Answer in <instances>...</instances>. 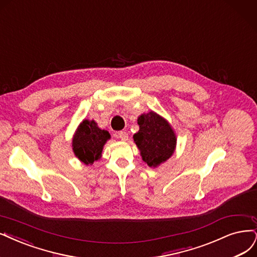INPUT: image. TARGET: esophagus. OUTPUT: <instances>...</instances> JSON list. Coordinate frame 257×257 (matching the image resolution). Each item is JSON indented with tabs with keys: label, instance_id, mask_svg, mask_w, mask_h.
Masks as SVG:
<instances>
[{
	"label": "esophagus",
	"instance_id": "34e87169",
	"mask_svg": "<svg viewBox=\"0 0 257 257\" xmlns=\"http://www.w3.org/2000/svg\"><path fill=\"white\" fill-rule=\"evenodd\" d=\"M117 137L121 140V141H127L128 140V134L126 131H119L117 134Z\"/></svg>",
	"mask_w": 257,
	"mask_h": 257
}]
</instances>
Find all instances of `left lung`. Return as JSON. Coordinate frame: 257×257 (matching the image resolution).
I'll list each match as a JSON object with an SVG mask.
<instances>
[{
  "instance_id": "1",
  "label": "left lung",
  "mask_w": 257,
  "mask_h": 257,
  "mask_svg": "<svg viewBox=\"0 0 257 257\" xmlns=\"http://www.w3.org/2000/svg\"><path fill=\"white\" fill-rule=\"evenodd\" d=\"M139 132L134 136L143 161L156 167L172 157L176 147V136L169 123L155 112L142 114L138 119Z\"/></svg>"
}]
</instances>
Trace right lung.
<instances>
[{
  "label": "right lung",
  "instance_id": "1",
  "mask_svg": "<svg viewBox=\"0 0 257 257\" xmlns=\"http://www.w3.org/2000/svg\"><path fill=\"white\" fill-rule=\"evenodd\" d=\"M110 139L109 132L97 127L94 120L84 119L73 139V150L84 164H93L100 159L102 147Z\"/></svg>",
  "mask_w": 257,
  "mask_h": 257
}]
</instances>
